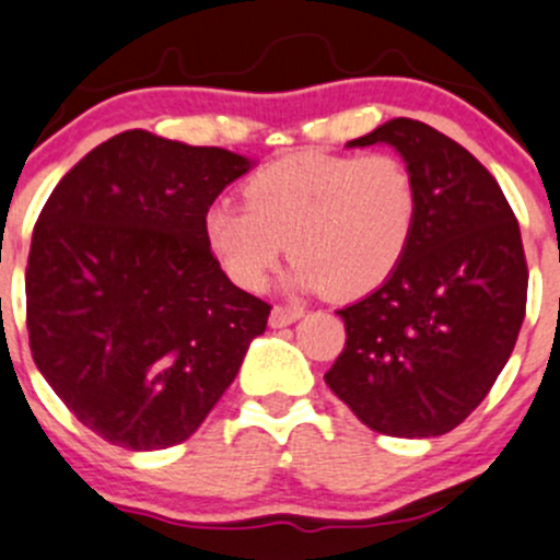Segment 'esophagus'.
I'll use <instances>...</instances> for the list:
<instances>
[{
	"instance_id": "esophagus-1",
	"label": "esophagus",
	"mask_w": 560,
	"mask_h": 560,
	"mask_svg": "<svg viewBox=\"0 0 560 560\" xmlns=\"http://www.w3.org/2000/svg\"><path fill=\"white\" fill-rule=\"evenodd\" d=\"M304 315L302 307H288V304H275L272 307V315H269V326L272 329H282V326L293 324V320H299Z\"/></svg>"
}]
</instances>
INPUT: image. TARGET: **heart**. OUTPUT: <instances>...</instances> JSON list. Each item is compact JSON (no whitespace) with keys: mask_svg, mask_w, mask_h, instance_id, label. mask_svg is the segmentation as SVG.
Segmentation results:
<instances>
[{"mask_svg":"<svg viewBox=\"0 0 560 560\" xmlns=\"http://www.w3.org/2000/svg\"><path fill=\"white\" fill-rule=\"evenodd\" d=\"M247 203L218 201L203 231L225 275L261 288L282 250L302 291L357 299L392 278L419 223V185L400 158L375 154H288L247 179Z\"/></svg>","mask_w":560,"mask_h":560,"instance_id":"heart-1","label":"heart"}]
</instances>
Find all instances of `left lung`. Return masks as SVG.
Returning a JSON list of instances; mask_svg holds the SVG:
<instances>
[{
    "label": "left lung",
    "mask_w": 560,
    "mask_h": 560,
    "mask_svg": "<svg viewBox=\"0 0 560 560\" xmlns=\"http://www.w3.org/2000/svg\"><path fill=\"white\" fill-rule=\"evenodd\" d=\"M373 143L417 176V234L384 285L337 310L346 348L324 381L375 433L433 439L485 400L512 357L528 296L523 240L490 171L450 136L400 116L348 147Z\"/></svg>",
    "instance_id": "obj_1"
}]
</instances>
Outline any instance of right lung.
<instances>
[{
  "label": "right lung",
  "instance_id": "add662e5",
  "mask_svg": "<svg viewBox=\"0 0 560 560\" xmlns=\"http://www.w3.org/2000/svg\"><path fill=\"white\" fill-rule=\"evenodd\" d=\"M250 165L127 130L43 207L26 264L32 359L108 444L154 452L190 439L267 329L272 307L225 278L203 231Z\"/></svg>",
  "mask_w": 560,
  "mask_h": 560
}]
</instances>
